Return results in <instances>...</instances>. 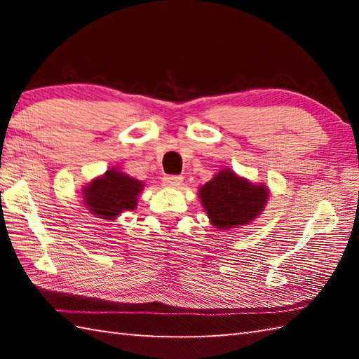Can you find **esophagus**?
<instances>
[{"label":"esophagus","instance_id":"34e87169","mask_svg":"<svg viewBox=\"0 0 359 359\" xmlns=\"http://www.w3.org/2000/svg\"><path fill=\"white\" fill-rule=\"evenodd\" d=\"M182 182H184V177H182V175H165V177H163V184L169 188L179 187Z\"/></svg>","mask_w":359,"mask_h":359}]
</instances>
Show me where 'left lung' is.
Listing matches in <instances>:
<instances>
[{"label": "left lung", "instance_id": "8db88e82", "mask_svg": "<svg viewBox=\"0 0 359 359\" xmlns=\"http://www.w3.org/2000/svg\"><path fill=\"white\" fill-rule=\"evenodd\" d=\"M198 194L210 224L222 231L245 226L257 220L271 193L264 184H252L233 169L224 168L199 187Z\"/></svg>", "mask_w": 359, "mask_h": 359}]
</instances>
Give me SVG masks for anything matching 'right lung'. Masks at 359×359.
<instances>
[{"mask_svg": "<svg viewBox=\"0 0 359 359\" xmlns=\"http://www.w3.org/2000/svg\"><path fill=\"white\" fill-rule=\"evenodd\" d=\"M144 182L111 168L82 188L83 205L101 220L112 222L125 210H135Z\"/></svg>", "mask_w": 359, "mask_h": 359, "instance_id": "1", "label": "right lung"}]
</instances>
